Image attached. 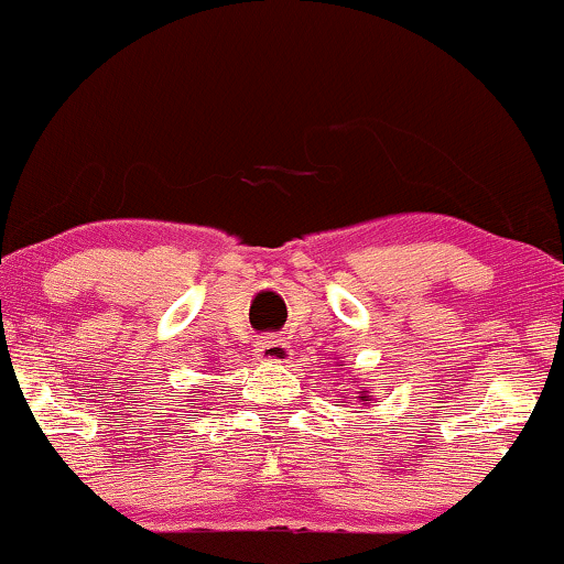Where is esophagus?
<instances>
[{"label":"esophagus","instance_id":"obj_1","mask_svg":"<svg viewBox=\"0 0 564 564\" xmlns=\"http://www.w3.org/2000/svg\"><path fill=\"white\" fill-rule=\"evenodd\" d=\"M260 361H273V365H289L291 359V346L283 338H275V335H265V338L258 340V348H254Z\"/></svg>","mask_w":564,"mask_h":564}]
</instances>
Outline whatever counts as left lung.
Segmentation results:
<instances>
[{
  "label": "left lung",
  "mask_w": 564,
  "mask_h": 564,
  "mask_svg": "<svg viewBox=\"0 0 564 564\" xmlns=\"http://www.w3.org/2000/svg\"><path fill=\"white\" fill-rule=\"evenodd\" d=\"M359 401H365V403H367V401H372V395H369V393H367V390H361V395H359Z\"/></svg>",
  "instance_id": "1"
}]
</instances>
